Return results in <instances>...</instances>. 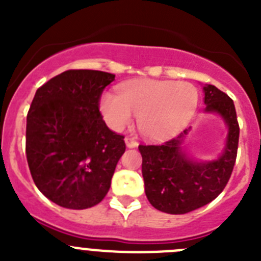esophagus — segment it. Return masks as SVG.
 Here are the masks:
<instances>
[{"label": "esophagus", "instance_id": "34e87169", "mask_svg": "<svg viewBox=\"0 0 261 261\" xmlns=\"http://www.w3.org/2000/svg\"><path fill=\"white\" fill-rule=\"evenodd\" d=\"M125 144L128 147H137L138 142L133 137H125Z\"/></svg>", "mask_w": 261, "mask_h": 261}]
</instances>
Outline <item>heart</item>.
Segmentation results:
<instances>
[{"instance_id":"heart-1","label":"heart","mask_w":261,"mask_h":261,"mask_svg":"<svg viewBox=\"0 0 261 261\" xmlns=\"http://www.w3.org/2000/svg\"><path fill=\"white\" fill-rule=\"evenodd\" d=\"M199 106V91L188 82L133 80L117 87V95L106 93L100 110L111 128H125L132 114L145 137L166 140L183 130Z\"/></svg>"}]
</instances>
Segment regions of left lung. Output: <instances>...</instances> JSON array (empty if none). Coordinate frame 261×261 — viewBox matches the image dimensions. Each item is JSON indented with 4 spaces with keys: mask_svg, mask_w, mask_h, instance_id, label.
Listing matches in <instances>:
<instances>
[{
    "mask_svg": "<svg viewBox=\"0 0 261 261\" xmlns=\"http://www.w3.org/2000/svg\"><path fill=\"white\" fill-rule=\"evenodd\" d=\"M206 112H217L229 126L225 151L217 161L193 162L181 150L187 129L165 144L140 145L145 193L154 208L184 214L213 201L231 176L239 142V124L232 99L213 85L204 87Z\"/></svg>",
    "mask_w": 261,
    "mask_h": 261,
    "instance_id": "left-lung-1",
    "label": "left lung"
}]
</instances>
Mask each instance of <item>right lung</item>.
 <instances>
[{"mask_svg":"<svg viewBox=\"0 0 261 261\" xmlns=\"http://www.w3.org/2000/svg\"><path fill=\"white\" fill-rule=\"evenodd\" d=\"M115 74L71 69L36 90L27 114L26 155L34 183L68 209H86L105 199L124 136L112 132L99 111Z\"/></svg>","mask_w":261,"mask_h":261,"instance_id":"right-lung-1","label":"right lung"}]
</instances>
